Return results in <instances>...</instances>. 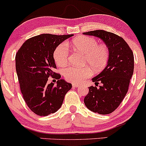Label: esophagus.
Instances as JSON below:
<instances>
[{"label":"esophagus","mask_w":146,"mask_h":146,"mask_svg":"<svg viewBox=\"0 0 146 146\" xmlns=\"http://www.w3.org/2000/svg\"><path fill=\"white\" fill-rule=\"evenodd\" d=\"M72 86H73V87L74 88H78L79 86H80V85H79L78 84H75V83L72 84Z\"/></svg>","instance_id":"esophagus-1"}]
</instances>
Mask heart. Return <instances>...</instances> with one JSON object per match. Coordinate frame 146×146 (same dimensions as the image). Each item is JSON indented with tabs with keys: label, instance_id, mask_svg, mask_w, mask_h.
<instances>
[{
	"label": "heart",
	"instance_id": "1",
	"mask_svg": "<svg viewBox=\"0 0 146 146\" xmlns=\"http://www.w3.org/2000/svg\"><path fill=\"white\" fill-rule=\"evenodd\" d=\"M71 46L75 52L84 54V65L88 66L78 68L68 66L62 73L68 82L79 83L92 75V71L99 72L108 64L110 58V50L105 44L99 45L95 38L89 36H79L73 39ZM69 58V50L66 43H60L54 52V58L57 65L64 66L67 64ZM89 67L88 68V66Z\"/></svg>",
	"mask_w": 146,
	"mask_h": 146
}]
</instances>
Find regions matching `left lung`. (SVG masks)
<instances>
[{
    "instance_id": "1",
    "label": "left lung",
    "mask_w": 146,
    "mask_h": 146,
    "mask_svg": "<svg viewBox=\"0 0 146 146\" xmlns=\"http://www.w3.org/2000/svg\"><path fill=\"white\" fill-rule=\"evenodd\" d=\"M83 34L100 38L110 50L106 67L92 80L96 86L99 83L101 86L89 87L84 103L94 113H111L118 108L129 90L134 70L133 53L123 38L114 33L96 30Z\"/></svg>"
}]
</instances>
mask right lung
<instances>
[{"label": "right lung", "instance_id": "obj_1", "mask_svg": "<svg viewBox=\"0 0 146 146\" xmlns=\"http://www.w3.org/2000/svg\"><path fill=\"white\" fill-rule=\"evenodd\" d=\"M73 35L42 34L23 43L15 56V67L23 98L30 110L40 116L55 113L60 108L71 84L60 80L54 59L56 48ZM58 80L57 85L47 84L48 78Z\"/></svg>", "mask_w": 146, "mask_h": 146}]
</instances>
